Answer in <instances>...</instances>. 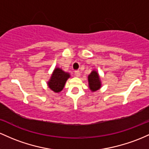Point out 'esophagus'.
<instances>
[{"mask_svg": "<svg viewBox=\"0 0 149 149\" xmlns=\"http://www.w3.org/2000/svg\"><path fill=\"white\" fill-rule=\"evenodd\" d=\"M74 74H75V76L77 77H80V72L79 71V70H77V71H75L74 72Z\"/></svg>", "mask_w": 149, "mask_h": 149, "instance_id": "esophagus-1", "label": "esophagus"}]
</instances>
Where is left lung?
Listing matches in <instances>:
<instances>
[{
	"instance_id": "1",
	"label": "left lung",
	"mask_w": 149,
	"mask_h": 149,
	"mask_svg": "<svg viewBox=\"0 0 149 149\" xmlns=\"http://www.w3.org/2000/svg\"><path fill=\"white\" fill-rule=\"evenodd\" d=\"M88 88L92 92L98 91L101 87V81L98 72L96 70H92L88 76Z\"/></svg>"
}]
</instances>
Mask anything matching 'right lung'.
Listing matches in <instances>:
<instances>
[{"instance_id": "obj_1", "label": "right lung", "mask_w": 149, "mask_h": 149, "mask_svg": "<svg viewBox=\"0 0 149 149\" xmlns=\"http://www.w3.org/2000/svg\"><path fill=\"white\" fill-rule=\"evenodd\" d=\"M70 77V73L63 71L60 68H56L50 79L47 81L48 88L55 93H60L63 89L67 80Z\"/></svg>"}]
</instances>
